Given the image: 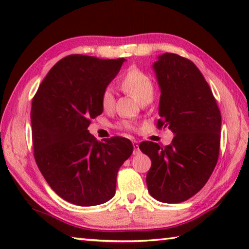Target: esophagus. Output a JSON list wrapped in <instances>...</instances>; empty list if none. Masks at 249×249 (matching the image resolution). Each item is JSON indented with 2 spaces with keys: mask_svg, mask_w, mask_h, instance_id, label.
Returning <instances> with one entry per match:
<instances>
[{
  "mask_svg": "<svg viewBox=\"0 0 249 249\" xmlns=\"http://www.w3.org/2000/svg\"><path fill=\"white\" fill-rule=\"evenodd\" d=\"M133 147H134V151H133V154H134V155H138V154H141L140 145H138V142H133Z\"/></svg>",
  "mask_w": 249,
  "mask_h": 249,
  "instance_id": "34e87169",
  "label": "esophagus"
}]
</instances>
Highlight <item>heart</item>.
<instances>
[{
	"label": "heart",
	"instance_id": "b5f03b06",
	"mask_svg": "<svg viewBox=\"0 0 249 249\" xmlns=\"http://www.w3.org/2000/svg\"><path fill=\"white\" fill-rule=\"evenodd\" d=\"M121 87L123 91L133 98L138 101V102H142L146 99H153L154 95V84L151 79L147 75L144 71L136 68V67H132L125 75L121 80ZM114 93L111 88H107L101 95V104L105 111H109L114 107ZM124 128H130L128 123L122 124Z\"/></svg>",
	"mask_w": 249,
	"mask_h": 249
}]
</instances>
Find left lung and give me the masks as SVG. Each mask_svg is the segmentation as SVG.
<instances>
[{
  "label": "left lung",
  "mask_w": 249,
  "mask_h": 249,
  "mask_svg": "<svg viewBox=\"0 0 249 249\" xmlns=\"http://www.w3.org/2000/svg\"><path fill=\"white\" fill-rule=\"evenodd\" d=\"M160 89L158 127L175 134L171 144L142 142L151 160L148 192L163 203H180L204 187L216 166L222 119L203 74L192 61L162 53L153 64Z\"/></svg>",
  "instance_id": "1"
}]
</instances>
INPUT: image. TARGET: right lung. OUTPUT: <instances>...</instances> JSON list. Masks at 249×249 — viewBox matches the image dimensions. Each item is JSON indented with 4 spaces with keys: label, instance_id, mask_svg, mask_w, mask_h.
<instances>
[{
    "label": "right lung",
    "instance_id": "right-lung-1",
    "mask_svg": "<svg viewBox=\"0 0 249 249\" xmlns=\"http://www.w3.org/2000/svg\"><path fill=\"white\" fill-rule=\"evenodd\" d=\"M126 59L71 54L58 61L34 96V156L50 188L70 203L93 206L115 195L121 166L133 153L127 138L100 142L90 120L102 114L101 95Z\"/></svg>",
    "mask_w": 249,
    "mask_h": 249
}]
</instances>
